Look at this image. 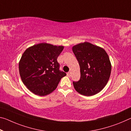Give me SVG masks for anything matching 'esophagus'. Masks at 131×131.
I'll use <instances>...</instances> for the list:
<instances>
[{
  "mask_svg": "<svg viewBox=\"0 0 131 131\" xmlns=\"http://www.w3.org/2000/svg\"><path fill=\"white\" fill-rule=\"evenodd\" d=\"M67 76L68 77H70V72H68V73H67Z\"/></svg>",
  "mask_w": 131,
  "mask_h": 131,
  "instance_id": "1",
  "label": "esophagus"
}]
</instances>
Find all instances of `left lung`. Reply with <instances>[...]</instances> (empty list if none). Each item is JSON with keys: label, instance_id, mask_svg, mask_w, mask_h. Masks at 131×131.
I'll return each instance as SVG.
<instances>
[{"label": "left lung", "instance_id": "obj_1", "mask_svg": "<svg viewBox=\"0 0 131 131\" xmlns=\"http://www.w3.org/2000/svg\"><path fill=\"white\" fill-rule=\"evenodd\" d=\"M72 51L80 68V80L73 82L74 89L86 96L97 94L106 86L111 74V64L106 51L88 42L74 45Z\"/></svg>", "mask_w": 131, "mask_h": 131}]
</instances>
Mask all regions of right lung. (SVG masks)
I'll use <instances>...</instances> for the list:
<instances>
[{
    "label": "right lung",
    "mask_w": 131,
    "mask_h": 131,
    "mask_svg": "<svg viewBox=\"0 0 131 131\" xmlns=\"http://www.w3.org/2000/svg\"><path fill=\"white\" fill-rule=\"evenodd\" d=\"M63 46L39 43L28 48L19 61L22 82L34 94L44 96L57 88L65 72L59 70L57 58Z\"/></svg>",
    "instance_id": "obj_1"
}]
</instances>
